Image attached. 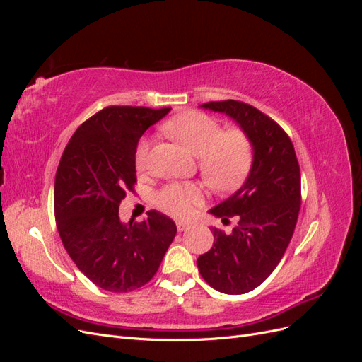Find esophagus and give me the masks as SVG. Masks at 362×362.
I'll return each instance as SVG.
<instances>
[{
  "label": "esophagus",
  "mask_w": 362,
  "mask_h": 362,
  "mask_svg": "<svg viewBox=\"0 0 362 362\" xmlns=\"http://www.w3.org/2000/svg\"><path fill=\"white\" fill-rule=\"evenodd\" d=\"M190 228V223L189 222H184V221H177V229L180 233L185 231V229Z\"/></svg>",
  "instance_id": "34e87169"
}]
</instances>
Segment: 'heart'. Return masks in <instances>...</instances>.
I'll list each match as a JSON object with an SVG mask.
<instances>
[{
    "mask_svg": "<svg viewBox=\"0 0 362 362\" xmlns=\"http://www.w3.org/2000/svg\"><path fill=\"white\" fill-rule=\"evenodd\" d=\"M164 129L180 144L198 156L205 180L217 189L234 187L242 181L252 164V145L242 129L222 131L213 117L199 112L177 115L164 124ZM149 140L141 139L136 148V166L145 168ZM202 201L196 184L172 182L157 194V205L168 214L187 216L193 205Z\"/></svg>",
    "mask_w": 362,
    "mask_h": 362,
    "instance_id": "1",
    "label": "heart"
}]
</instances>
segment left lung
<instances>
[{"label": "left lung", "mask_w": 362, "mask_h": 362, "mask_svg": "<svg viewBox=\"0 0 362 362\" xmlns=\"http://www.w3.org/2000/svg\"><path fill=\"white\" fill-rule=\"evenodd\" d=\"M223 113L242 128L252 145L245 182L210 214L238 217L233 233L213 228V247L198 258L201 276L225 294L257 288L275 270L294 233L300 210V169L290 137L275 120L240 101L199 105Z\"/></svg>", "instance_id": "8db88e82"}]
</instances>
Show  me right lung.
Returning <instances> with one entry per match:
<instances>
[{
  "label": "right lung",
  "mask_w": 362,
  "mask_h": 362,
  "mask_svg": "<svg viewBox=\"0 0 362 362\" xmlns=\"http://www.w3.org/2000/svg\"><path fill=\"white\" fill-rule=\"evenodd\" d=\"M170 108L112 105L81 124L64 148L54 182V213L64 249L95 286L133 291L152 279L177 234L156 210L124 223L119 204L133 192L141 134Z\"/></svg>",
  "instance_id": "right-lung-1"
}]
</instances>
